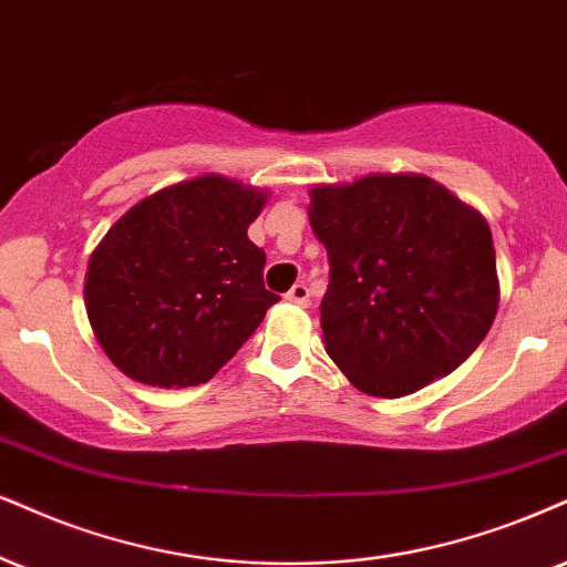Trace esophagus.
<instances>
[{"label":"esophagus","instance_id":"obj_1","mask_svg":"<svg viewBox=\"0 0 567 567\" xmlns=\"http://www.w3.org/2000/svg\"><path fill=\"white\" fill-rule=\"evenodd\" d=\"M286 299H289V302H295V305H307V302H310V289H307V284L297 281L289 291H286Z\"/></svg>","mask_w":567,"mask_h":567}]
</instances>
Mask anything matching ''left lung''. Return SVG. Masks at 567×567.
<instances>
[{
    "label": "left lung",
    "mask_w": 567,
    "mask_h": 567,
    "mask_svg": "<svg viewBox=\"0 0 567 567\" xmlns=\"http://www.w3.org/2000/svg\"><path fill=\"white\" fill-rule=\"evenodd\" d=\"M328 251L320 328L352 386L396 400L476 352L499 305L484 215L417 173H375L310 192Z\"/></svg>",
    "instance_id": "1"
}]
</instances>
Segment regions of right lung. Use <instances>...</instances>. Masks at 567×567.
Segmentation results:
<instances>
[{
	"label": "right lung",
	"mask_w": 567,
	"mask_h": 567,
	"mask_svg": "<svg viewBox=\"0 0 567 567\" xmlns=\"http://www.w3.org/2000/svg\"><path fill=\"white\" fill-rule=\"evenodd\" d=\"M268 194L223 176L159 188L100 241L86 270V312L107 358L150 386L213 379L262 323L265 251L249 223Z\"/></svg>",
	"instance_id": "obj_1"
}]
</instances>
